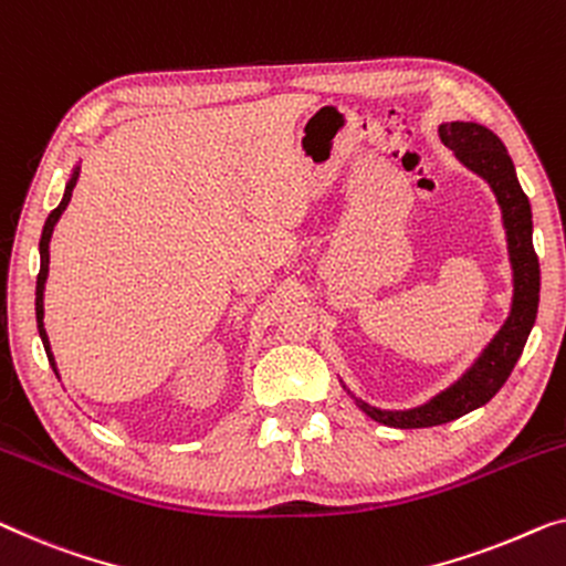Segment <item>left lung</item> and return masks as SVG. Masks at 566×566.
I'll list each match as a JSON object with an SVG mask.
<instances>
[{
	"label": "left lung",
	"instance_id": "obj_1",
	"mask_svg": "<svg viewBox=\"0 0 566 566\" xmlns=\"http://www.w3.org/2000/svg\"><path fill=\"white\" fill-rule=\"evenodd\" d=\"M439 137L464 168L485 178L488 186L493 188L503 214L507 255H511L513 301L511 314H507L501 332L490 339L470 370L449 385L447 390H441L439 396H433L429 403L406 408V411H385V408H375L355 398L344 385V390L355 398V403L373 421L392 426V429H426V426L454 421L474 411V408L485 406L511 378L513 367L518 363L523 347H526L528 334L534 329L538 311L542 275H538V258L534 252V240H531V232H534L531 203L528 196L523 193L518 178H515L513 160L501 137L493 129L478 125V122H444V125H439Z\"/></svg>",
	"mask_w": 566,
	"mask_h": 566
}]
</instances>
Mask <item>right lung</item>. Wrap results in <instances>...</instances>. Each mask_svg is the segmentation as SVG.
<instances>
[{
	"label": "right lung",
	"instance_id": "1",
	"mask_svg": "<svg viewBox=\"0 0 566 566\" xmlns=\"http://www.w3.org/2000/svg\"><path fill=\"white\" fill-rule=\"evenodd\" d=\"M78 181V166L71 170V178L69 184H65V191H63V199L59 207L51 211V217L45 219V227H43V237H40V273H38V285H35V318H38V332H40V339H43V347H45V355H48V363L59 375V367H55V357L51 352V342H48V334H45V324H43V316H45V308H43V293H45V281H48V265H51V237H53V229L59 224L61 214L69 207L71 201V193H73V186Z\"/></svg>",
	"mask_w": 566,
	"mask_h": 566
}]
</instances>
